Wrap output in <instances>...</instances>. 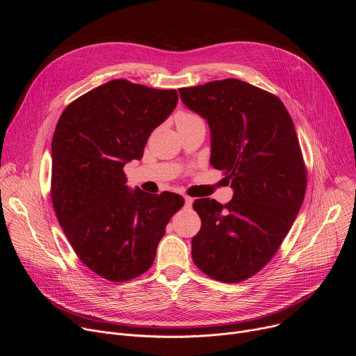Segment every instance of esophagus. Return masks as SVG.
Wrapping results in <instances>:
<instances>
[{"label": "esophagus", "instance_id": "esophagus-1", "mask_svg": "<svg viewBox=\"0 0 356 356\" xmlns=\"http://www.w3.org/2000/svg\"><path fill=\"white\" fill-rule=\"evenodd\" d=\"M193 201H194V198L186 195V197H184V204H186V207H191V206H193Z\"/></svg>", "mask_w": 356, "mask_h": 356}]
</instances>
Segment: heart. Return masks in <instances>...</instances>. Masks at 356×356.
<instances>
[{
    "label": "heart",
    "mask_w": 356,
    "mask_h": 356,
    "mask_svg": "<svg viewBox=\"0 0 356 356\" xmlns=\"http://www.w3.org/2000/svg\"><path fill=\"white\" fill-rule=\"evenodd\" d=\"M194 122H202V120L191 113H179L176 115V124L177 127H183V125H188V124H194Z\"/></svg>",
    "instance_id": "obj_1"
}]
</instances>
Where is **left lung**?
<instances>
[{
	"label": "left lung",
	"mask_w": 356,
	"mask_h": 356,
	"mask_svg": "<svg viewBox=\"0 0 356 356\" xmlns=\"http://www.w3.org/2000/svg\"><path fill=\"white\" fill-rule=\"evenodd\" d=\"M183 104L209 122L210 163L224 172L232 200L197 198L201 228L191 257L207 276L238 283L277 252L307 186L294 124L282 101L238 79L180 88Z\"/></svg>",
	"instance_id": "left-lung-1"
}]
</instances>
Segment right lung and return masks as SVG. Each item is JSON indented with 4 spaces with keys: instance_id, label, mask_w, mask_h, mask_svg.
Returning a JSON list of instances; mask_svg holds the SVG:
<instances>
[{
    "instance_id": "add662e5",
    "label": "right lung",
    "mask_w": 356,
    "mask_h": 356,
    "mask_svg": "<svg viewBox=\"0 0 356 356\" xmlns=\"http://www.w3.org/2000/svg\"><path fill=\"white\" fill-rule=\"evenodd\" d=\"M176 90L111 80L70 103L52 139L50 197L79 259L111 282L145 273L184 198L127 186L124 166L177 106Z\"/></svg>"
}]
</instances>
